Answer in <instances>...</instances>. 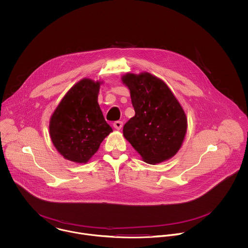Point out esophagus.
Returning a JSON list of instances; mask_svg holds the SVG:
<instances>
[{
  "instance_id": "1",
  "label": "esophagus",
  "mask_w": 248,
  "mask_h": 248,
  "mask_svg": "<svg viewBox=\"0 0 248 248\" xmlns=\"http://www.w3.org/2000/svg\"><path fill=\"white\" fill-rule=\"evenodd\" d=\"M122 126H123V122L122 121H114L113 122V127L115 129H117V130H120L122 128Z\"/></svg>"
}]
</instances>
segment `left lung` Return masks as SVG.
<instances>
[{
    "label": "left lung",
    "instance_id": "left-lung-1",
    "mask_svg": "<svg viewBox=\"0 0 248 248\" xmlns=\"http://www.w3.org/2000/svg\"><path fill=\"white\" fill-rule=\"evenodd\" d=\"M129 88L136 114L123 127L125 139L150 164L174 156L184 140L187 119L167 85L143 72L122 77Z\"/></svg>",
    "mask_w": 248,
    "mask_h": 248
}]
</instances>
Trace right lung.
<instances>
[{
    "instance_id": "obj_1",
    "label": "right lung",
    "mask_w": 248,
    "mask_h": 248,
    "mask_svg": "<svg viewBox=\"0 0 248 248\" xmlns=\"http://www.w3.org/2000/svg\"><path fill=\"white\" fill-rule=\"evenodd\" d=\"M100 83L83 79L67 93L51 115L49 134L67 159L86 163L112 129L98 105Z\"/></svg>"
}]
</instances>
